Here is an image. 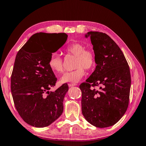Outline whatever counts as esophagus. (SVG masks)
Returning <instances> with one entry per match:
<instances>
[{
	"label": "esophagus",
	"mask_w": 146,
	"mask_h": 146,
	"mask_svg": "<svg viewBox=\"0 0 146 146\" xmlns=\"http://www.w3.org/2000/svg\"><path fill=\"white\" fill-rule=\"evenodd\" d=\"M68 85L69 87H72V86H76V84H72V83H69V84H68Z\"/></svg>",
	"instance_id": "obj_1"
}]
</instances>
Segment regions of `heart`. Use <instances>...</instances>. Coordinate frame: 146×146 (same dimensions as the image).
Instances as JSON below:
<instances>
[{"label": "heart", "mask_w": 146, "mask_h": 146, "mask_svg": "<svg viewBox=\"0 0 146 146\" xmlns=\"http://www.w3.org/2000/svg\"><path fill=\"white\" fill-rule=\"evenodd\" d=\"M65 50L68 54L76 56L74 70L66 72L60 78L63 83H72L75 84L80 81L85 74V70H91L96 66L95 54L92 50L86 49L85 46L80 43H73L68 45ZM48 65L50 70L56 74L63 70V60L60 54L52 53L48 60Z\"/></svg>", "instance_id": "obj_1"}]
</instances>
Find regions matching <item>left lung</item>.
I'll return each mask as SVG.
<instances>
[{"label":"left lung","mask_w":146,"mask_h":146,"mask_svg":"<svg viewBox=\"0 0 146 146\" xmlns=\"http://www.w3.org/2000/svg\"><path fill=\"white\" fill-rule=\"evenodd\" d=\"M96 56L94 72L80 86L81 110L89 123L98 127H107L117 123L126 111L131 87L129 67L123 52L105 33L90 31ZM100 86L99 90L91 86Z\"/></svg>","instance_id":"8db88e82"}]
</instances>
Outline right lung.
Segmentation results:
<instances>
[{
	"mask_svg": "<svg viewBox=\"0 0 146 146\" xmlns=\"http://www.w3.org/2000/svg\"><path fill=\"white\" fill-rule=\"evenodd\" d=\"M50 37L54 47L49 51L40 40ZM65 33H36L20 48L15 58L11 78L14 104L20 117L36 127L49 126L63 111V100L68 90L63 84L54 92L49 91L57 81L48 65L52 53L66 42Z\"/></svg>",
	"mask_w": 146,
	"mask_h": 146,
	"instance_id": "right-lung-1",
	"label": "right lung"
}]
</instances>
